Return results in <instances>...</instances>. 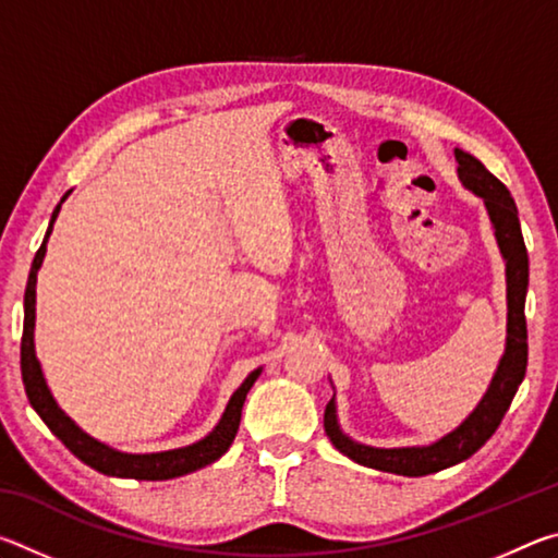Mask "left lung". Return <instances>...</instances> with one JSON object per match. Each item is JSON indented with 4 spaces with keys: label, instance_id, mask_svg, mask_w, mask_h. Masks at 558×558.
Listing matches in <instances>:
<instances>
[{
    "label": "left lung",
    "instance_id": "1",
    "mask_svg": "<svg viewBox=\"0 0 558 558\" xmlns=\"http://www.w3.org/2000/svg\"><path fill=\"white\" fill-rule=\"evenodd\" d=\"M456 159L460 182L485 199L489 221L495 226L499 251H502L507 263V349L502 362L497 366L493 384H489L477 409L468 415V421H462L460 428L448 433L446 438L433 442V446L423 448L386 450L362 446V442H354L339 430L335 399H329L325 409V433L339 452H344L349 460L359 462V465L405 477L430 475V472L458 465V462L475 456L493 438L499 423H502L509 403H512L519 384H522L526 374L529 347L524 300L529 286V256L522 229H519L517 206L509 189L495 174H489L480 159L462 153V149H456Z\"/></svg>",
    "mask_w": 558,
    "mask_h": 558
}]
</instances>
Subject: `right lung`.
<instances>
[{
  "label": "right lung",
  "mask_w": 558,
  "mask_h": 558,
  "mask_svg": "<svg viewBox=\"0 0 558 558\" xmlns=\"http://www.w3.org/2000/svg\"><path fill=\"white\" fill-rule=\"evenodd\" d=\"M65 199V196H63ZM61 199V202H63ZM61 204L56 206L51 216L49 231L44 235L41 248L36 251L29 280H26V292H24V332H22V379L26 396H29V403L34 411L41 415V421L51 428V433L59 438L65 448H69L75 458L86 462L93 470L102 472V475L112 477H132V480H172L182 477L186 472H194L199 468L211 465L214 460H219L226 450L231 448V442L239 433L241 423V409L245 401V393L251 391V386L256 384L260 376V369L251 372L248 379H245L235 393L231 396L229 405L221 415L219 426H216L209 436L204 440L194 442V446L177 448V450H165V452H149V456H130V452L112 450L102 446L96 438H90L88 433H83L75 423L65 415L59 405H56L49 386L44 381L41 366L36 362L34 352V315H36V272L41 268L44 253H46V241H49L56 216H59Z\"/></svg>",
  "instance_id": "1"
}]
</instances>
